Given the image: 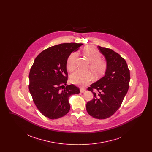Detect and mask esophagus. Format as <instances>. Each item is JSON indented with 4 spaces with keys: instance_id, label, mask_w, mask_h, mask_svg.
<instances>
[{
    "instance_id": "1",
    "label": "esophagus",
    "mask_w": 152,
    "mask_h": 152,
    "mask_svg": "<svg viewBox=\"0 0 152 152\" xmlns=\"http://www.w3.org/2000/svg\"><path fill=\"white\" fill-rule=\"evenodd\" d=\"M85 91H86V89H84V88H81L80 89V92L81 93H84Z\"/></svg>"
}]
</instances>
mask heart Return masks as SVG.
Wrapping results in <instances>:
<instances>
[{"mask_svg": "<svg viewBox=\"0 0 152 152\" xmlns=\"http://www.w3.org/2000/svg\"><path fill=\"white\" fill-rule=\"evenodd\" d=\"M85 56L91 65L89 69L94 76H99L102 75L105 69L106 64L100 60L101 54L96 48L89 46L84 50ZM78 56L76 52L72 53L68 58L66 62V68L69 71H72L76 67V62ZM92 80V76L89 72H83L80 71H76L72 73L70 76L71 82L75 85L81 87H85Z\"/></svg>", "mask_w": 152, "mask_h": 152, "instance_id": "1", "label": "heart"}]
</instances>
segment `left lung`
<instances>
[{"instance_id": "8db88e82", "label": "left lung", "mask_w": 152, "mask_h": 152, "mask_svg": "<svg viewBox=\"0 0 152 152\" xmlns=\"http://www.w3.org/2000/svg\"><path fill=\"white\" fill-rule=\"evenodd\" d=\"M97 47L105 58L106 71L102 78L88 88L94 98L87 102L86 108L90 116L105 119L120 107L129 87L130 72L126 62L118 53L109 48ZM94 88L98 93L93 92Z\"/></svg>"}]
</instances>
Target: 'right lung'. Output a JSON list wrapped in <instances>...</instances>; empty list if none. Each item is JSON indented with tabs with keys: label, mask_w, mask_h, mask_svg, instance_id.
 <instances>
[{
	"label": "right lung",
	"mask_w": 152,
	"mask_h": 152,
	"mask_svg": "<svg viewBox=\"0 0 152 152\" xmlns=\"http://www.w3.org/2000/svg\"><path fill=\"white\" fill-rule=\"evenodd\" d=\"M82 44H60L42 51L36 57L29 75V90L36 107L45 117L58 119L70 109L69 97L80 93L75 86L66 85V62Z\"/></svg>",
	"instance_id": "add662e5"
}]
</instances>
